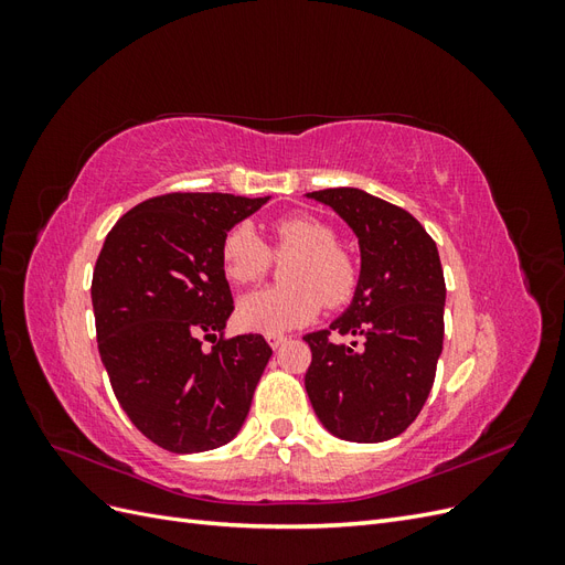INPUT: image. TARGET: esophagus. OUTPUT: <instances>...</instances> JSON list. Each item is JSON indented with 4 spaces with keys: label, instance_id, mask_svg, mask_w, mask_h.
<instances>
[{
    "label": "esophagus",
    "instance_id": "34e87169",
    "mask_svg": "<svg viewBox=\"0 0 565 565\" xmlns=\"http://www.w3.org/2000/svg\"><path fill=\"white\" fill-rule=\"evenodd\" d=\"M266 341H268L270 349H280L287 341V337L285 334H266Z\"/></svg>",
    "mask_w": 565,
    "mask_h": 565
}]
</instances>
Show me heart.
Returning <instances> with one entry per match:
<instances>
[{"label": "heart", "instance_id": "b5f03b06", "mask_svg": "<svg viewBox=\"0 0 565 565\" xmlns=\"http://www.w3.org/2000/svg\"><path fill=\"white\" fill-rule=\"evenodd\" d=\"M337 231L318 216L292 214L273 224V254L292 256L285 264L287 285L266 287L237 303L243 328L280 334L311 322L322 299L330 306L347 303L358 287L353 256L337 245ZM221 266L235 285L259 280L270 268V252L252 224H235L221 241Z\"/></svg>", "mask_w": 565, "mask_h": 565}]
</instances>
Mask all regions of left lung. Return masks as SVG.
<instances>
[{"label":"left lung","mask_w":565,"mask_h":565,"mask_svg":"<svg viewBox=\"0 0 565 565\" xmlns=\"http://www.w3.org/2000/svg\"><path fill=\"white\" fill-rule=\"evenodd\" d=\"M347 221L361 245V278L330 330L306 334L303 384L324 429L341 440L382 443L417 419L443 351L446 280L419 221L361 188L306 193ZM337 331L351 345L334 342Z\"/></svg>","instance_id":"obj_1"}]
</instances>
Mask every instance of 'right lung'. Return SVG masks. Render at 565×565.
<instances>
[{
    "label": "right lung",
    "instance_id": "1",
    "mask_svg": "<svg viewBox=\"0 0 565 565\" xmlns=\"http://www.w3.org/2000/svg\"><path fill=\"white\" fill-rule=\"evenodd\" d=\"M266 202L228 193L146 200L117 221L96 259L100 361L136 429L169 452L226 446L247 419L273 351L262 334L216 339L233 313L221 241Z\"/></svg>",
    "mask_w": 565,
    "mask_h": 565
}]
</instances>
